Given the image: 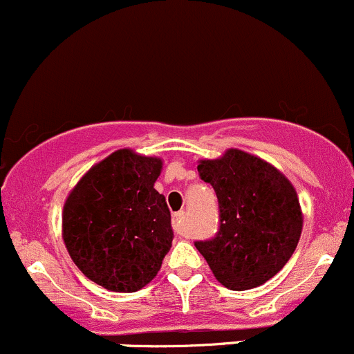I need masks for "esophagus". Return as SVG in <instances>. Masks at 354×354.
<instances>
[{"instance_id":"obj_1","label":"esophagus","mask_w":354,"mask_h":354,"mask_svg":"<svg viewBox=\"0 0 354 354\" xmlns=\"http://www.w3.org/2000/svg\"><path fill=\"white\" fill-rule=\"evenodd\" d=\"M184 218H185L184 211L176 212V214H174L172 226H174V231H176L177 234H184Z\"/></svg>"}]
</instances>
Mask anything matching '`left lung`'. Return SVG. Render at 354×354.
Wrapping results in <instances>:
<instances>
[{
  "label": "left lung",
  "mask_w": 354,
  "mask_h": 354,
  "mask_svg": "<svg viewBox=\"0 0 354 354\" xmlns=\"http://www.w3.org/2000/svg\"><path fill=\"white\" fill-rule=\"evenodd\" d=\"M199 176L219 203V230L196 248L219 283L248 290L283 268L297 248L302 211L294 185L268 162L236 148L201 160Z\"/></svg>",
  "instance_id": "left-lung-1"
}]
</instances>
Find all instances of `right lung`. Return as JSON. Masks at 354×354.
<instances>
[{
    "instance_id": "add662e5",
    "label": "right lung",
    "mask_w": 354,
    "mask_h": 354,
    "mask_svg": "<svg viewBox=\"0 0 354 354\" xmlns=\"http://www.w3.org/2000/svg\"><path fill=\"white\" fill-rule=\"evenodd\" d=\"M162 160L121 148L91 167L62 211V238L89 280L113 292L150 283L172 246L165 197L153 189Z\"/></svg>"
}]
</instances>
